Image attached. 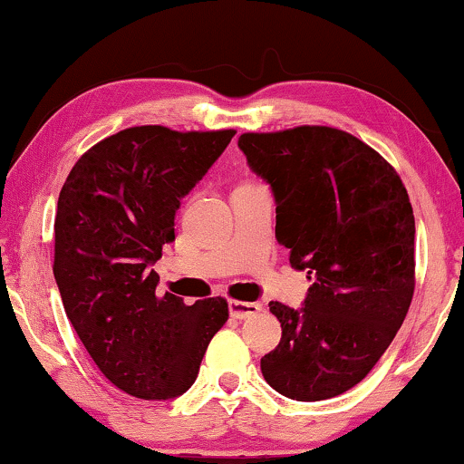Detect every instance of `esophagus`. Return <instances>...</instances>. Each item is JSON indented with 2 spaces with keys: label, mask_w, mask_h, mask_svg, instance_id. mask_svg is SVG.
<instances>
[{
  "label": "esophagus",
  "mask_w": 464,
  "mask_h": 464,
  "mask_svg": "<svg viewBox=\"0 0 464 464\" xmlns=\"http://www.w3.org/2000/svg\"><path fill=\"white\" fill-rule=\"evenodd\" d=\"M257 313H262V304L230 300V314L234 316V319L245 321V319H251V316H256Z\"/></svg>",
  "instance_id": "1"
}]
</instances>
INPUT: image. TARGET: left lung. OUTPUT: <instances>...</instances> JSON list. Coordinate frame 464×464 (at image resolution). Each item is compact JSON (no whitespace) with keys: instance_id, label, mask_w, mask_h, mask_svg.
I'll return each instance as SVG.
<instances>
[{"instance_id":"left-lung-1","label":"left lung","mask_w":464,"mask_h":464,"mask_svg":"<svg viewBox=\"0 0 464 464\" xmlns=\"http://www.w3.org/2000/svg\"><path fill=\"white\" fill-rule=\"evenodd\" d=\"M272 186L276 240L313 285L302 310L270 302L283 335L262 357L272 389L321 401L359 384L391 346L416 287L414 211L397 170L332 126L243 132Z\"/></svg>"}]
</instances>
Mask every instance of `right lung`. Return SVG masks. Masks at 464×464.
<instances>
[{"label": "right lung", "mask_w": 464, "mask_h": 464, "mask_svg": "<svg viewBox=\"0 0 464 464\" xmlns=\"http://www.w3.org/2000/svg\"><path fill=\"white\" fill-rule=\"evenodd\" d=\"M234 129L132 126L80 156L59 194L54 278L75 334L101 373L139 399H173L198 376L227 321L226 297L188 306L156 291L179 200L227 148Z\"/></svg>", "instance_id": "1"}]
</instances>
